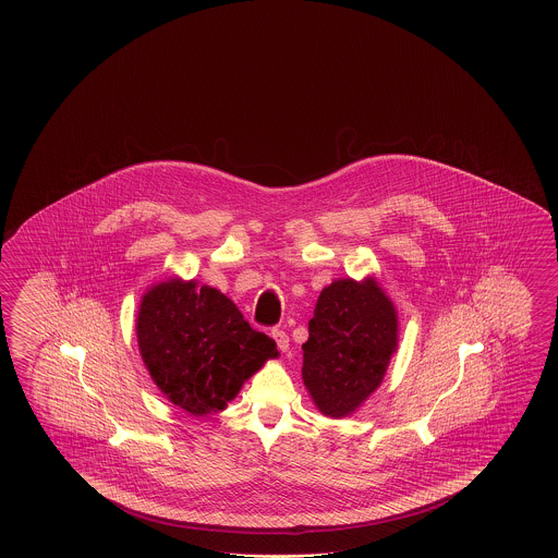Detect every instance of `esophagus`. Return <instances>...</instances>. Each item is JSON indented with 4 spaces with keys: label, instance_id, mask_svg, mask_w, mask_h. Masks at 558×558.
I'll return each mask as SVG.
<instances>
[{
    "label": "esophagus",
    "instance_id": "esophagus-1",
    "mask_svg": "<svg viewBox=\"0 0 558 558\" xmlns=\"http://www.w3.org/2000/svg\"><path fill=\"white\" fill-rule=\"evenodd\" d=\"M274 339L281 351L289 349V335L283 329H274Z\"/></svg>",
    "mask_w": 558,
    "mask_h": 558
}]
</instances>
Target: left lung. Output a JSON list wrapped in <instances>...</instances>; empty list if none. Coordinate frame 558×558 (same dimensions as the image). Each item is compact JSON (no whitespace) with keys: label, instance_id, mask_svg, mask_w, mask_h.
I'll return each mask as SVG.
<instances>
[{"label":"left lung","instance_id":"obj_1","mask_svg":"<svg viewBox=\"0 0 558 558\" xmlns=\"http://www.w3.org/2000/svg\"><path fill=\"white\" fill-rule=\"evenodd\" d=\"M399 320L379 283L337 279L320 291L303 344V383L320 413H355L375 391L397 351Z\"/></svg>","mask_w":558,"mask_h":558}]
</instances>
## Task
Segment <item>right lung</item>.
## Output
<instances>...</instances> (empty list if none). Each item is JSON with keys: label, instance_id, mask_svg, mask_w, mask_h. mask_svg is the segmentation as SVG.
Wrapping results in <instances>:
<instances>
[{"label": "right lung", "instance_id": "obj_1", "mask_svg": "<svg viewBox=\"0 0 558 558\" xmlns=\"http://www.w3.org/2000/svg\"><path fill=\"white\" fill-rule=\"evenodd\" d=\"M135 331L159 391L195 416L223 411L243 383L279 355L274 339L255 331L229 296L197 281L154 284Z\"/></svg>", "mask_w": 558, "mask_h": 558}]
</instances>
